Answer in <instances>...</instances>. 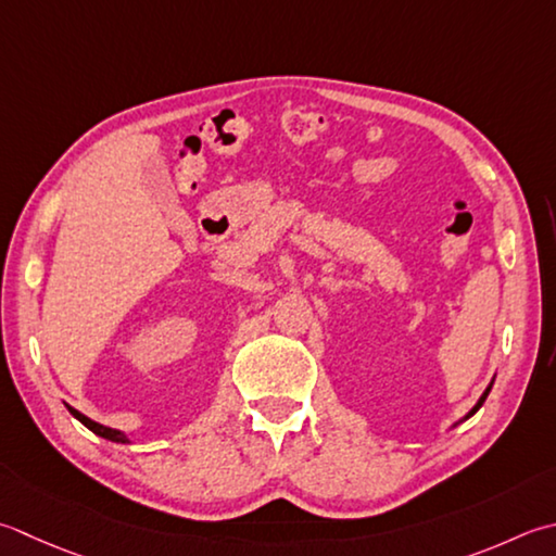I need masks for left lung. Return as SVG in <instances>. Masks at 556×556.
Wrapping results in <instances>:
<instances>
[{
    "label": "left lung",
    "instance_id": "left-lung-1",
    "mask_svg": "<svg viewBox=\"0 0 556 556\" xmlns=\"http://www.w3.org/2000/svg\"><path fill=\"white\" fill-rule=\"evenodd\" d=\"M492 386H494V378H492V383H489V386H486V390H484V393H482V397H480V400H477V405H475V407H472L470 412H467V415H465V417H463L460 421H465V419H470V417L475 415V412H477V409H480V407L484 405V400H486V395H489V390H492ZM460 421H455V424H453V427H458V424H460Z\"/></svg>",
    "mask_w": 556,
    "mask_h": 556
}]
</instances>
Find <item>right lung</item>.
<instances>
[{
    "label": "right lung",
    "instance_id": "obj_1",
    "mask_svg": "<svg viewBox=\"0 0 556 556\" xmlns=\"http://www.w3.org/2000/svg\"><path fill=\"white\" fill-rule=\"evenodd\" d=\"M67 409H70V415H72L74 419H79L86 429H91V431L96 433V437L108 439V441H113V443H129V439H127V433H125V431L111 429V427H103V424H98V421L89 419L86 415H81L79 409H74V407H70V405H67Z\"/></svg>",
    "mask_w": 556,
    "mask_h": 556
}]
</instances>
